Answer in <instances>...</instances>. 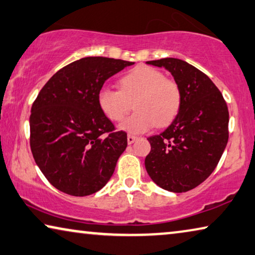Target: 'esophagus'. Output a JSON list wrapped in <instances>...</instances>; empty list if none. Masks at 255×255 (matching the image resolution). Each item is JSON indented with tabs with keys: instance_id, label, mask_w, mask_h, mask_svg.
I'll return each instance as SVG.
<instances>
[{
	"instance_id": "esophagus-1",
	"label": "esophagus",
	"mask_w": 255,
	"mask_h": 255,
	"mask_svg": "<svg viewBox=\"0 0 255 255\" xmlns=\"http://www.w3.org/2000/svg\"><path fill=\"white\" fill-rule=\"evenodd\" d=\"M136 139H138V138H136V136H135V135L128 134V144H131V143H133V142H134V141H135Z\"/></svg>"
}]
</instances>
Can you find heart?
<instances>
[{
  "label": "heart",
  "instance_id": "heart-1",
  "mask_svg": "<svg viewBox=\"0 0 255 255\" xmlns=\"http://www.w3.org/2000/svg\"><path fill=\"white\" fill-rule=\"evenodd\" d=\"M119 85L120 91L103 88L97 99L100 111L113 122H121L134 104L136 112L120 125L122 131L139 134L155 124L166 127L181 107L179 85L149 66H136L121 77Z\"/></svg>",
  "mask_w": 255,
  "mask_h": 255
}]
</instances>
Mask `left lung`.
<instances>
[{
	"instance_id": "obj_1",
	"label": "left lung",
	"mask_w": 255,
	"mask_h": 255,
	"mask_svg": "<svg viewBox=\"0 0 255 255\" xmlns=\"http://www.w3.org/2000/svg\"><path fill=\"white\" fill-rule=\"evenodd\" d=\"M146 64L171 73L181 91V107L165 131L149 136L147 173L163 189L185 193L206 180L228 142V107L204 73L177 58Z\"/></svg>"
}]
</instances>
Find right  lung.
Instances as JSON below:
<instances>
[{"instance_id": "1", "label": "right lung", "mask_w": 255, "mask_h": 255, "mask_svg": "<svg viewBox=\"0 0 255 255\" xmlns=\"http://www.w3.org/2000/svg\"><path fill=\"white\" fill-rule=\"evenodd\" d=\"M133 64L82 58L58 70L38 93L29 117L30 149L42 173L58 190L88 196L112 178L128 136L114 131L97 98L109 77Z\"/></svg>"}]
</instances>
